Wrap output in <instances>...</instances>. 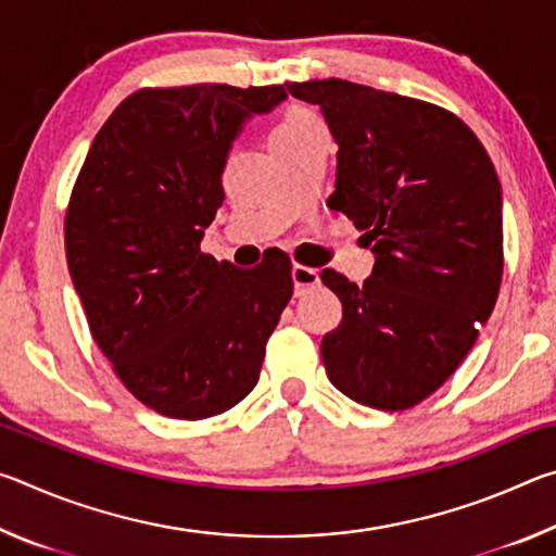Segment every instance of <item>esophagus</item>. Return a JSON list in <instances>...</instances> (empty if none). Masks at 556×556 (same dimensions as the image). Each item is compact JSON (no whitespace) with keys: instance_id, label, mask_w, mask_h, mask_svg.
<instances>
[{"instance_id":"esophagus-1","label":"esophagus","mask_w":556,"mask_h":556,"mask_svg":"<svg viewBox=\"0 0 556 556\" xmlns=\"http://www.w3.org/2000/svg\"><path fill=\"white\" fill-rule=\"evenodd\" d=\"M291 279H294V289H296L299 296L306 294L308 289L318 287V281H321V279H318V271L316 269L304 267V265L291 267Z\"/></svg>"}]
</instances>
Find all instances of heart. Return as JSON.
I'll use <instances>...</instances> for the list:
<instances>
[{
  "label": "heart",
  "mask_w": 556,
  "mask_h": 556,
  "mask_svg": "<svg viewBox=\"0 0 556 556\" xmlns=\"http://www.w3.org/2000/svg\"><path fill=\"white\" fill-rule=\"evenodd\" d=\"M314 125H318V119L312 115V112L294 108V110L287 112L285 119H281L279 125H277V129L271 131V139H277L281 135H294V131L308 129V127H314Z\"/></svg>",
  "instance_id": "heart-1"
}]
</instances>
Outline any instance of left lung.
Segmentation results:
<instances>
[{"mask_svg":"<svg viewBox=\"0 0 556 556\" xmlns=\"http://www.w3.org/2000/svg\"><path fill=\"white\" fill-rule=\"evenodd\" d=\"M318 105L338 144L328 199L375 255L361 287L333 269L343 304L321 341L345 397L409 409L439 390L493 314L503 277V191L478 137L448 110L328 78L287 83Z\"/></svg>","mask_w":556,"mask_h":556,"instance_id":"1","label":"left lung"}]
</instances>
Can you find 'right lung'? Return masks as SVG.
<instances>
[{"instance_id": "1", "label": "right lung", "mask_w": 556, "mask_h": 556, "mask_svg": "<svg viewBox=\"0 0 556 556\" xmlns=\"http://www.w3.org/2000/svg\"><path fill=\"white\" fill-rule=\"evenodd\" d=\"M285 86L144 88L112 112L65 213V257L90 333L147 407L205 419L248 397L294 281L287 255L252 269L203 255L230 147Z\"/></svg>"}]
</instances>
